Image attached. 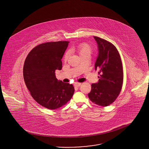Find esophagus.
Returning <instances> with one entry per match:
<instances>
[{
    "label": "esophagus",
    "instance_id": "obj_1",
    "mask_svg": "<svg viewBox=\"0 0 149 149\" xmlns=\"http://www.w3.org/2000/svg\"><path fill=\"white\" fill-rule=\"evenodd\" d=\"M81 85V83H74V86H75V87H79V86H80Z\"/></svg>",
    "mask_w": 149,
    "mask_h": 149
}]
</instances>
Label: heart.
Masks as SVG:
<instances>
[{
	"label": "heart",
	"instance_id": "b5f03b06",
	"mask_svg": "<svg viewBox=\"0 0 149 149\" xmlns=\"http://www.w3.org/2000/svg\"><path fill=\"white\" fill-rule=\"evenodd\" d=\"M75 50L77 51V52L80 56H84L85 55H91L92 52L91 47L88 44L85 43H81L79 45H78L77 47L75 49ZM69 57V52L67 51L64 54V57H63L64 61H68Z\"/></svg>",
	"mask_w": 149,
	"mask_h": 149
}]
</instances>
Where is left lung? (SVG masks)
<instances>
[{
    "instance_id": "1",
    "label": "left lung",
    "mask_w": 149,
    "mask_h": 149,
    "mask_svg": "<svg viewBox=\"0 0 149 149\" xmlns=\"http://www.w3.org/2000/svg\"><path fill=\"white\" fill-rule=\"evenodd\" d=\"M98 47L95 69L98 70L99 81L92 84L89 99L100 106L110 105L120 93L123 81L122 63L118 51L112 43L94 36Z\"/></svg>"
}]
</instances>
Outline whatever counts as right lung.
I'll return each instance as SVG.
<instances>
[{
	"label": "right lung",
	"mask_w": 149,
	"mask_h": 149,
	"mask_svg": "<svg viewBox=\"0 0 149 149\" xmlns=\"http://www.w3.org/2000/svg\"><path fill=\"white\" fill-rule=\"evenodd\" d=\"M69 41L40 44L31 50L23 66V78L32 98L46 108L56 109L71 99L74 87L58 81L56 70L62 69L61 58Z\"/></svg>",
	"instance_id": "1"
}]
</instances>
